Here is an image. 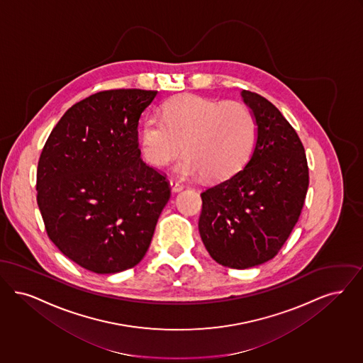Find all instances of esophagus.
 Instances as JSON below:
<instances>
[{
	"label": "esophagus",
	"mask_w": 363,
	"mask_h": 363,
	"mask_svg": "<svg viewBox=\"0 0 363 363\" xmlns=\"http://www.w3.org/2000/svg\"><path fill=\"white\" fill-rule=\"evenodd\" d=\"M169 184H171V189L174 192H179V191H182V189H184V186L180 183V182H177V180H174V179H171V182H169Z\"/></svg>",
	"instance_id": "1"
}]
</instances>
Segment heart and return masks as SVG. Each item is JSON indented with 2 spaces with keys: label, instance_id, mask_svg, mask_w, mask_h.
I'll list each match as a JSON object with an SVG mask.
<instances>
[{
  "label": "heart",
  "instance_id": "obj_1",
  "mask_svg": "<svg viewBox=\"0 0 363 363\" xmlns=\"http://www.w3.org/2000/svg\"><path fill=\"white\" fill-rule=\"evenodd\" d=\"M256 141L251 110L237 101H217L183 95L168 100L160 116L143 121L140 134L142 157L153 167H165L179 156L180 176L202 174L207 182H222L245 164Z\"/></svg>",
  "mask_w": 363,
  "mask_h": 363
}]
</instances>
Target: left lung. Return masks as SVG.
<instances>
[{
    "instance_id": "1",
    "label": "left lung",
    "mask_w": 363,
    "mask_h": 363,
    "mask_svg": "<svg viewBox=\"0 0 363 363\" xmlns=\"http://www.w3.org/2000/svg\"><path fill=\"white\" fill-rule=\"evenodd\" d=\"M241 96L252 110L257 140L242 169L202 191L199 233L225 267H255L277 256L300 220L309 186L303 145L266 97Z\"/></svg>"
}]
</instances>
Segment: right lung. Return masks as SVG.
I'll return each mask as SVG.
<instances>
[{"label": "right lung", "instance_id": "1", "mask_svg": "<svg viewBox=\"0 0 363 363\" xmlns=\"http://www.w3.org/2000/svg\"><path fill=\"white\" fill-rule=\"evenodd\" d=\"M157 91L111 89L63 113L45 143L36 201L48 236L96 274L134 267L171 198L167 174L143 162L141 113Z\"/></svg>", "mask_w": 363, "mask_h": 363}]
</instances>
